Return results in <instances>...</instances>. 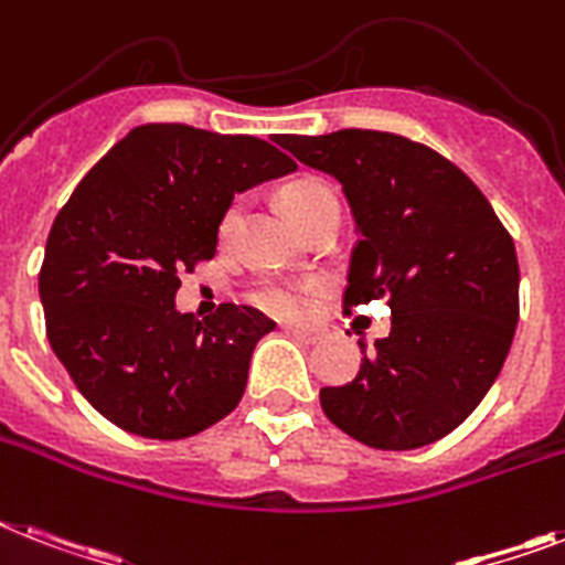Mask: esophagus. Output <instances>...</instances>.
I'll return each mask as SVG.
<instances>
[{
	"instance_id": "obj_1",
	"label": "esophagus",
	"mask_w": 565,
	"mask_h": 565,
	"mask_svg": "<svg viewBox=\"0 0 565 565\" xmlns=\"http://www.w3.org/2000/svg\"><path fill=\"white\" fill-rule=\"evenodd\" d=\"M287 333L296 339H301V342H307V345H316L319 339H322V330H313V328H296V324H290L287 328Z\"/></svg>"
}]
</instances>
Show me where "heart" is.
Instances as JSON below:
<instances>
[{"label": "heart", "instance_id": "obj_1", "mask_svg": "<svg viewBox=\"0 0 565 565\" xmlns=\"http://www.w3.org/2000/svg\"><path fill=\"white\" fill-rule=\"evenodd\" d=\"M330 188L322 185V182H316V179H305V182H298L287 191V205H290L292 217L298 220V226L305 223L310 214H313L324 200H330ZM237 217H241V205H228V211L220 220V237H228L235 232ZM252 301L260 307V310H267L273 316H284V319H290V316H298L305 310V296L301 290H296L292 284H281V281H264L258 284L255 290H252Z\"/></svg>", "mask_w": 565, "mask_h": 565}]
</instances>
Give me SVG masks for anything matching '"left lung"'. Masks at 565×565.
Returning <instances> with one entry per match:
<instances>
[{"label":"left lung","mask_w":565,"mask_h":565,"mask_svg":"<svg viewBox=\"0 0 565 565\" xmlns=\"http://www.w3.org/2000/svg\"><path fill=\"white\" fill-rule=\"evenodd\" d=\"M342 185L356 223L345 310L386 298L392 330L348 386L319 392L330 424L374 449L449 435L490 392L520 319L511 235L473 179L426 145L377 130L278 136Z\"/></svg>","instance_id":"obj_1"}]
</instances>
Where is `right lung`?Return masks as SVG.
I'll return each mask as SVG.
<instances>
[{"instance_id": "1", "label": "right lung", "mask_w": 565, "mask_h": 565, "mask_svg": "<svg viewBox=\"0 0 565 565\" xmlns=\"http://www.w3.org/2000/svg\"><path fill=\"white\" fill-rule=\"evenodd\" d=\"M292 171L255 136L141 124L81 179L45 241L40 301L52 351L107 420L177 441L241 403L275 322L243 305L179 313V273L214 258L235 194Z\"/></svg>"}]
</instances>
